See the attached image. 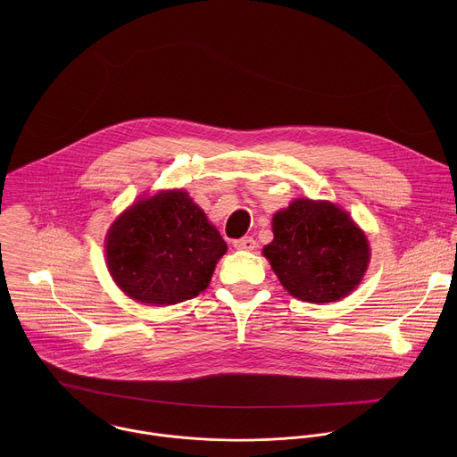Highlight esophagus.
Instances as JSON below:
<instances>
[{
	"label": "esophagus",
	"instance_id": "obj_1",
	"mask_svg": "<svg viewBox=\"0 0 457 457\" xmlns=\"http://www.w3.org/2000/svg\"><path fill=\"white\" fill-rule=\"evenodd\" d=\"M234 248L236 250H245V252H252L257 248V243L253 237H243V239H237L234 241Z\"/></svg>",
	"mask_w": 457,
	"mask_h": 457
}]
</instances>
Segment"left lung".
I'll return each mask as SVG.
<instances>
[{
  "mask_svg": "<svg viewBox=\"0 0 457 457\" xmlns=\"http://www.w3.org/2000/svg\"><path fill=\"white\" fill-rule=\"evenodd\" d=\"M274 239L262 253L283 288L324 304L350 295L362 281L371 250L350 212L328 200L295 198L272 216Z\"/></svg>",
  "mask_w": 457,
  "mask_h": 457,
  "instance_id": "1",
  "label": "left lung"
}]
</instances>
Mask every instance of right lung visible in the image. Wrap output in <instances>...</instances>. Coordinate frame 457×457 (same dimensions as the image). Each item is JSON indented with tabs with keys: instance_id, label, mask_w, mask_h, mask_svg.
Instances as JSON below:
<instances>
[{
	"instance_id": "1",
	"label": "right lung",
	"mask_w": 457,
	"mask_h": 457,
	"mask_svg": "<svg viewBox=\"0 0 457 457\" xmlns=\"http://www.w3.org/2000/svg\"><path fill=\"white\" fill-rule=\"evenodd\" d=\"M227 243L185 190L140 196L111 225L105 263L137 303L169 306L209 287Z\"/></svg>"
}]
</instances>
